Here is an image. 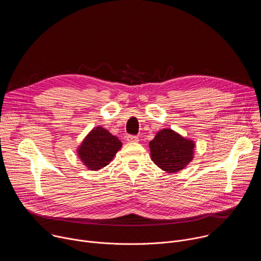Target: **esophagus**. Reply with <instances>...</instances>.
<instances>
[{"instance_id":"1","label":"esophagus","mask_w":261,"mask_h":261,"mask_svg":"<svg viewBox=\"0 0 261 261\" xmlns=\"http://www.w3.org/2000/svg\"><path fill=\"white\" fill-rule=\"evenodd\" d=\"M127 140L129 142H137L139 139H138V137L136 135H128L127 136Z\"/></svg>"}]
</instances>
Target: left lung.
<instances>
[{
    "label": "left lung",
    "mask_w": 261,
    "mask_h": 261,
    "mask_svg": "<svg viewBox=\"0 0 261 261\" xmlns=\"http://www.w3.org/2000/svg\"><path fill=\"white\" fill-rule=\"evenodd\" d=\"M154 163L167 172H176L192 160L194 143L170 129L159 131L150 141Z\"/></svg>",
    "instance_id": "obj_1"
}]
</instances>
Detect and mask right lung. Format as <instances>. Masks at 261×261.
<instances>
[{"label":"right lung","mask_w":261,"mask_h":261,"mask_svg":"<svg viewBox=\"0 0 261 261\" xmlns=\"http://www.w3.org/2000/svg\"><path fill=\"white\" fill-rule=\"evenodd\" d=\"M122 147L121 140L102 127L95 128L79 148L80 158L91 170L105 167Z\"/></svg>","instance_id":"obj_1"}]
</instances>
